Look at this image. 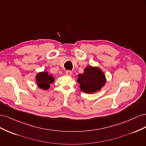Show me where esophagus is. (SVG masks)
Masks as SVG:
<instances>
[{"instance_id":"obj_1","label":"esophagus","mask_w":146,"mask_h":146,"mask_svg":"<svg viewBox=\"0 0 146 146\" xmlns=\"http://www.w3.org/2000/svg\"><path fill=\"white\" fill-rule=\"evenodd\" d=\"M65 73H66V74H67V75L71 76L72 74V71H70V70H66L65 72Z\"/></svg>"}]
</instances>
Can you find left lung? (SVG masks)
Instances as JSON below:
<instances>
[{"mask_svg":"<svg viewBox=\"0 0 146 146\" xmlns=\"http://www.w3.org/2000/svg\"><path fill=\"white\" fill-rule=\"evenodd\" d=\"M106 78L102 71L97 67L87 66L82 74L78 75L80 89L87 94L100 90L105 85Z\"/></svg>","mask_w":146,"mask_h":146,"instance_id":"8db88e82","label":"left lung"}]
</instances>
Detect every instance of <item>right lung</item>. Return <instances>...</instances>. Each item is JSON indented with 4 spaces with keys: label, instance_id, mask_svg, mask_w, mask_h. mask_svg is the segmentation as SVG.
<instances>
[{
    "label": "right lung",
    "instance_id": "obj_1",
    "mask_svg": "<svg viewBox=\"0 0 146 146\" xmlns=\"http://www.w3.org/2000/svg\"><path fill=\"white\" fill-rule=\"evenodd\" d=\"M54 81V78L52 75H49L46 72L38 73L36 77V81L38 86L43 89H48L50 84Z\"/></svg>",
    "mask_w": 146,
    "mask_h": 146
}]
</instances>
